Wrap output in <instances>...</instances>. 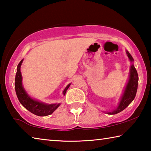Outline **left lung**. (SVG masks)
Wrapping results in <instances>:
<instances>
[{"label": "left lung", "mask_w": 151, "mask_h": 151, "mask_svg": "<svg viewBox=\"0 0 151 151\" xmlns=\"http://www.w3.org/2000/svg\"><path fill=\"white\" fill-rule=\"evenodd\" d=\"M126 53L131 62H133V58L129 52V51L127 50ZM138 83H139V76H138L137 71L133 64H132L131 68H130L129 81H128L126 87H125L119 106H117V108L115 110H114L112 112H107L106 113L109 114H115L126 109L131 103V102L134 100V97L136 96L138 88Z\"/></svg>", "instance_id": "left-lung-1"}]
</instances>
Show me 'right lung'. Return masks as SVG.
Instances as JSON below:
<instances>
[{
	"label": "right lung",
	"mask_w": 151,
	"mask_h": 151,
	"mask_svg": "<svg viewBox=\"0 0 151 151\" xmlns=\"http://www.w3.org/2000/svg\"><path fill=\"white\" fill-rule=\"evenodd\" d=\"M23 59L19 63L17 66V74L15 76L14 81V87L16 91V94L18 97V99L22 106L28 111L32 112L34 114L40 116H45L51 114L60 106L59 104H45L42 102L35 100L30 96L25 91L24 88L22 84V75L20 72V66H21ZM70 84L66 86V87L63 91V94L65 95L67 89L69 88Z\"/></svg>",
	"instance_id": "obj_1"
}]
</instances>
